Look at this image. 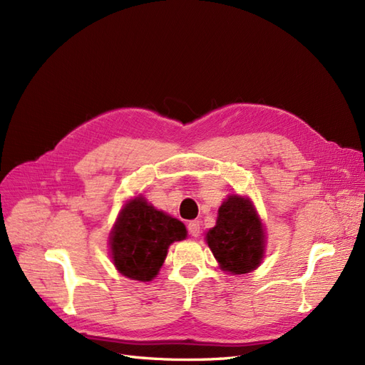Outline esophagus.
Returning <instances> with one entry per match:
<instances>
[{"instance_id": "34e87169", "label": "esophagus", "mask_w": 365, "mask_h": 365, "mask_svg": "<svg viewBox=\"0 0 365 365\" xmlns=\"http://www.w3.org/2000/svg\"><path fill=\"white\" fill-rule=\"evenodd\" d=\"M187 230H189V233H190L193 237L200 236V231H201L200 220H190L189 225H187Z\"/></svg>"}]
</instances>
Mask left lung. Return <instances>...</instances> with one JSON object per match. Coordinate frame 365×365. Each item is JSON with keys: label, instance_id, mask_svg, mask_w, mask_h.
I'll use <instances>...</instances> for the list:
<instances>
[{"label": "left lung", "instance_id": "8db88e82", "mask_svg": "<svg viewBox=\"0 0 365 365\" xmlns=\"http://www.w3.org/2000/svg\"><path fill=\"white\" fill-rule=\"evenodd\" d=\"M205 240L222 271L247 274L262 263L264 230L245 196H228L219 207L216 225L208 230Z\"/></svg>", "mask_w": 365, "mask_h": 365}]
</instances>
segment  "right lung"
<instances>
[{
    "label": "right lung",
    "instance_id": "1",
    "mask_svg": "<svg viewBox=\"0 0 365 365\" xmlns=\"http://www.w3.org/2000/svg\"><path fill=\"white\" fill-rule=\"evenodd\" d=\"M185 236L181 220L137 196L121 210L109 237L113 262L125 277L150 282L163 267L170 244Z\"/></svg>",
    "mask_w": 365,
    "mask_h": 365
}]
</instances>
